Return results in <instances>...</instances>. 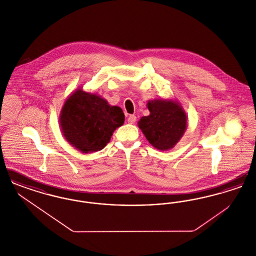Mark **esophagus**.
Masks as SVG:
<instances>
[{
    "label": "esophagus",
    "mask_w": 256,
    "mask_h": 256,
    "mask_svg": "<svg viewBox=\"0 0 256 256\" xmlns=\"http://www.w3.org/2000/svg\"><path fill=\"white\" fill-rule=\"evenodd\" d=\"M128 122L130 124H134L136 122V116L135 115H130L128 118Z\"/></svg>",
    "instance_id": "1"
}]
</instances>
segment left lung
<instances>
[{"label":"left lung","mask_w":256,"mask_h":256,"mask_svg":"<svg viewBox=\"0 0 256 256\" xmlns=\"http://www.w3.org/2000/svg\"><path fill=\"white\" fill-rule=\"evenodd\" d=\"M148 108L150 114L138 122L146 140L161 150L174 148L187 126V118L182 106L172 100H156L148 102Z\"/></svg>","instance_id":"1"}]
</instances>
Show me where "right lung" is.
<instances>
[{"label":"right lung","mask_w":256,"mask_h":256,"mask_svg":"<svg viewBox=\"0 0 256 256\" xmlns=\"http://www.w3.org/2000/svg\"><path fill=\"white\" fill-rule=\"evenodd\" d=\"M124 122V115L120 108L110 106L106 100L80 89L68 98L61 110L64 137L86 154L102 150Z\"/></svg>","instance_id":"obj_1"}]
</instances>
